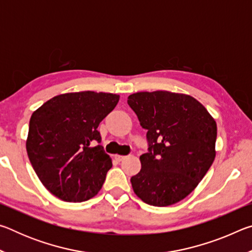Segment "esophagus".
I'll return each instance as SVG.
<instances>
[{"mask_svg":"<svg viewBox=\"0 0 252 252\" xmlns=\"http://www.w3.org/2000/svg\"><path fill=\"white\" fill-rule=\"evenodd\" d=\"M126 158V157H125V156H118V155L116 156V159H117L118 161H122V160H125Z\"/></svg>","mask_w":252,"mask_h":252,"instance_id":"1","label":"esophagus"}]
</instances>
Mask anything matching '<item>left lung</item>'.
I'll use <instances>...</instances> for the list:
<instances>
[{"mask_svg":"<svg viewBox=\"0 0 252 252\" xmlns=\"http://www.w3.org/2000/svg\"><path fill=\"white\" fill-rule=\"evenodd\" d=\"M147 129L149 151L131 178L134 193L150 206L168 207L189 195L216 158L217 123L193 96L169 91L127 96Z\"/></svg>","mask_w":252,"mask_h":252,"instance_id":"1","label":"left lung"}]
</instances>
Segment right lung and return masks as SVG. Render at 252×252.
Masks as SVG:
<instances>
[{"mask_svg": "<svg viewBox=\"0 0 252 252\" xmlns=\"http://www.w3.org/2000/svg\"><path fill=\"white\" fill-rule=\"evenodd\" d=\"M120 95L71 92L52 97L32 113L27 151L46 189L66 202H82L101 190L112 160L101 142L100 122Z\"/></svg>", "mask_w": 252, "mask_h": 252, "instance_id": "1", "label": "right lung"}]
</instances>
